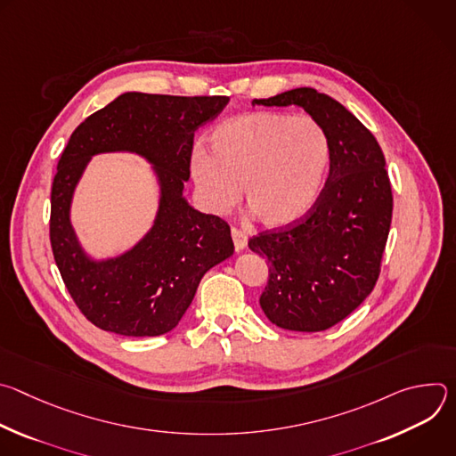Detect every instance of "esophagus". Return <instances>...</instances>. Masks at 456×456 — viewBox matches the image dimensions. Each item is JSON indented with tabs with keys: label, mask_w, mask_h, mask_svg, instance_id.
<instances>
[{
	"label": "esophagus",
	"mask_w": 456,
	"mask_h": 456,
	"mask_svg": "<svg viewBox=\"0 0 456 456\" xmlns=\"http://www.w3.org/2000/svg\"><path fill=\"white\" fill-rule=\"evenodd\" d=\"M231 236H232V241H234L236 250H243V248L247 247V236H245L243 231L232 227V229H231Z\"/></svg>",
	"instance_id": "34e87169"
}]
</instances>
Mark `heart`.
<instances>
[{
    "label": "heart",
    "mask_w": 456,
    "mask_h": 456,
    "mask_svg": "<svg viewBox=\"0 0 456 456\" xmlns=\"http://www.w3.org/2000/svg\"><path fill=\"white\" fill-rule=\"evenodd\" d=\"M209 146L211 155L199 148L189 160L202 206L225 215L241 192L243 204L267 227L301 220L321 197L332 162L324 126L285 111L231 117L209 134Z\"/></svg>",
    "instance_id": "obj_1"
}]
</instances>
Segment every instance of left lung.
<instances>
[{
	"instance_id": "8db88e82",
	"label": "left lung",
	"mask_w": 456,
	"mask_h": 456,
	"mask_svg": "<svg viewBox=\"0 0 456 456\" xmlns=\"http://www.w3.org/2000/svg\"><path fill=\"white\" fill-rule=\"evenodd\" d=\"M254 104L299 106L330 137V173L315 206L301 220L248 240V248L269 262L259 297L265 315L285 330H327L370 296L379 278L394 211L386 160L362 122L314 88Z\"/></svg>"
}]
</instances>
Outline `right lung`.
<instances>
[{"label":"right lung","mask_w":456,"mask_h":456,"mask_svg":"<svg viewBox=\"0 0 456 456\" xmlns=\"http://www.w3.org/2000/svg\"><path fill=\"white\" fill-rule=\"evenodd\" d=\"M229 97H175L126 92L77 126L52 183L50 241L57 269L95 327L127 338L173 330L204 274L234 252L229 225L183 197L194 132ZM132 152L151 166L159 206L151 231L113 258H95L71 225L75 189L95 154Z\"/></svg>","instance_id":"right-lung-1"}]
</instances>
